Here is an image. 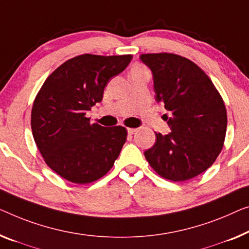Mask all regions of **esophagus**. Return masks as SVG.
Instances as JSON below:
<instances>
[{"mask_svg": "<svg viewBox=\"0 0 249 249\" xmlns=\"http://www.w3.org/2000/svg\"><path fill=\"white\" fill-rule=\"evenodd\" d=\"M135 132H136V128H132V127L127 128V133H128V134H134Z\"/></svg>", "mask_w": 249, "mask_h": 249, "instance_id": "esophagus-1", "label": "esophagus"}]
</instances>
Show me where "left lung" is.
I'll list each match as a JSON object with an SVG mask.
<instances>
[{"label": "left lung", "instance_id": "obj_1", "mask_svg": "<svg viewBox=\"0 0 249 249\" xmlns=\"http://www.w3.org/2000/svg\"><path fill=\"white\" fill-rule=\"evenodd\" d=\"M153 76L155 101L171 132L155 133L157 142L144 152L164 179L185 181L205 172L219 155L227 128L224 101L213 81L195 62L173 53L140 55Z\"/></svg>", "mask_w": 249, "mask_h": 249}]
</instances>
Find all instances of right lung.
I'll use <instances>...</instances> for the list:
<instances>
[{"label": "right lung", "mask_w": 249, "mask_h": 249, "mask_svg": "<svg viewBox=\"0 0 249 249\" xmlns=\"http://www.w3.org/2000/svg\"><path fill=\"white\" fill-rule=\"evenodd\" d=\"M131 54H81L58 67L33 103L31 128L50 169L73 183H90L109 171L127 132L123 126L91 124L88 110L103 99L112 77L124 71Z\"/></svg>", "instance_id": "add662e5"}]
</instances>
